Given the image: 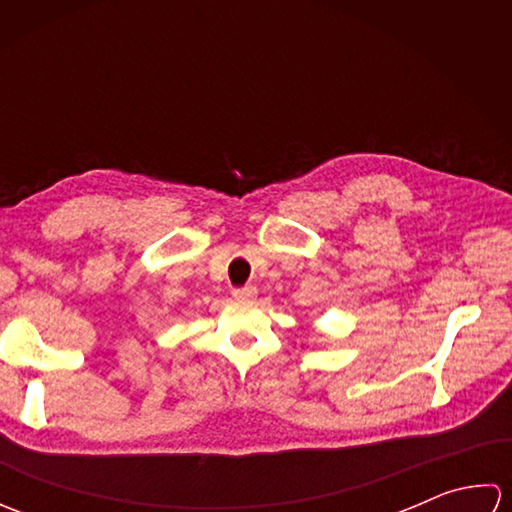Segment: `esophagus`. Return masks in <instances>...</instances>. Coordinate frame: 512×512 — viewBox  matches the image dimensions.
<instances>
[{
  "label": "esophagus",
  "mask_w": 512,
  "mask_h": 512,
  "mask_svg": "<svg viewBox=\"0 0 512 512\" xmlns=\"http://www.w3.org/2000/svg\"><path fill=\"white\" fill-rule=\"evenodd\" d=\"M233 297H235L237 301H250V299L257 297V288H255V286L235 288V290H233Z\"/></svg>",
  "instance_id": "esophagus-1"
}]
</instances>
